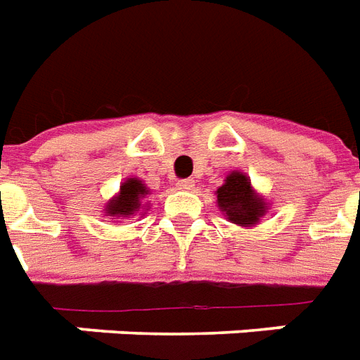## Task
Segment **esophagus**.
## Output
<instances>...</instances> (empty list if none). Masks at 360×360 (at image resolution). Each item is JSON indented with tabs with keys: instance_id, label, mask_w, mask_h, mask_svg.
<instances>
[{
	"instance_id": "esophagus-1",
	"label": "esophagus",
	"mask_w": 360,
	"mask_h": 360,
	"mask_svg": "<svg viewBox=\"0 0 360 360\" xmlns=\"http://www.w3.org/2000/svg\"><path fill=\"white\" fill-rule=\"evenodd\" d=\"M176 188H178V190L190 191V190H193V188H195V182H193V180H178Z\"/></svg>"
}]
</instances>
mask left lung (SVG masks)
I'll list each match as a JSON object with an SVG mask.
<instances>
[{"mask_svg":"<svg viewBox=\"0 0 360 360\" xmlns=\"http://www.w3.org/2000/svg\"><path fill=\"white\" fill-rule=\"evenodd\" d=\"M218 207H220L229 221L252 226L264 216V201L252 193L250 182L243 172H231L226 178V184L218 188Z\"/></svg>","mask_w":360,"mask_h":360,"instance_id":"obj_1","label":"left lung"}]
</instances>
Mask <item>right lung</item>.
I'll use <instances>...</instances> for the list:
<instances>
[{
  "label": "right lung",
  "instance_id": "obj_1",
  "mask_svg": "<svg viewBox=\"0 0 360 360\" xmlns=\"http://www.w3.org/2000/svg\"><path fill=\"white\" fill-rule=\"evenodd\" d=\"M148 195V190L146 186L136 178H131L127 180L123 186H121V191L115 199L106 205V210L110 216H131L134 214L136 210L142 209V199Z\"/></svg>",
  "mask_w": 360,
  "mask_h": 360
}]
</instances>
